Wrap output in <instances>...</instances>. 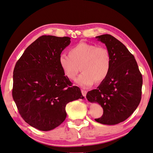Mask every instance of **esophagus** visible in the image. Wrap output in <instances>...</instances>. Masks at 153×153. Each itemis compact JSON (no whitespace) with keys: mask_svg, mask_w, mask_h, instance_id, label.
Instances as JSON below:
<instances>
[{"mask_svg":"<svg viewBox=\"0 0 153 153\" xmlns=\"http://www.w3.org/2000/svg\"><path fill=\"white\" fill-rule=\"evenodd\" d=\"M81 93H82V94L83 97H86V94H87V91H85V90H83V89H82V90H81Z\"/></svg>","mask_w":153,"mask_h":153,"instance_id":"obj_1","label":"esophagus"}]
</instances>
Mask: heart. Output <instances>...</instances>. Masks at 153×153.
I'll return each instance as SVG.
<instances>
[{
  "mask_svg": "<svg viewBox=\"0 0 153 153\" xmlns=\"http://www.w3.org/2000/svg\"><path fill=\"white\" fill-rule=\"evenodd\" d=\"M59 64L71 81L75 79L80 67L82 72L76 82L86 88L105 79L110 70L111 58L106 48L80 42L69 49V55L59 56Z\"/></svg>",
  "mask_w": 153,
  "mask_h": 153,
  "instance_id": "1",
  "label": "heart"
}]
</instances>
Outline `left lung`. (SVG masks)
Instances as JSON below:
<instances>
[{"label":"left lung","instance_id":"1","mask_svg":"<svg viewBox=\"0 0 153 153\" xmlns=\"http://www.w3.org/2000/svg\"><path fill=\"white\" fill-rule=\"evenodd\" d=\"M96 38L108 50L110 70L97 89L88 92L86 98L103 109V115L96 121L115 125L126 120L137 108L142 94L143 77L134 55L122 42L108 34Z\"/></svg>","mask_w":153,"mask_h":153}]
</instances>
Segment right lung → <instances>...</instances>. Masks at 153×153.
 Listing matches in <instances>:
<instances>
[{
  "instance_id": "right-lung-1",
  "label": "right lung",
  "mask_w": 153,
  "mask_h": 153,
  "mask_svg": "<svg viewBox=\"0 0 153 153\" xmlns=\"http://www.w3.org/2000/svg\"><path fill=\"white\" fill-rule=\"evenodd\" d=\"M69 37L43 35L33 42L16 62L13 97L19 114L31 127L48 131L67 117L66 105L83 99L80 88L72 86L59 64Z\"/></svg>"
}]
</instances>
